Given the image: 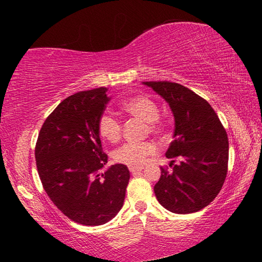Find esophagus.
<instances>
[{
	"instance_id": "1",
	"label": "esophagus",
	"mask_w": 262,
	"mask_h": 262,
	"mask_svg": "<svg viewBox=\"0 0 262 262\" xmlns=\"http://www.w3.org/2000/svg\"><path fill=\"white\" fill-rule=\"evenodd\" d=\"M143 168H144L143 166H129V171L132 172V173H136V172L142 171Z\"/></svg>"
}]
</instances>
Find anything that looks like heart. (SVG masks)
<instances>
[{
	"instance_id": "obj_1",
	"label": "heart",
	"mask_w": 262,
	"mask_h": 262,
	"mask_svg": "<svg viewBox=\"0 0 262 262\" xmlns=\"http://www.w3.org/2000/svg\"><path fill=\"white\" fill-rule=\"evenodd\" d=\"M126 113L148 122L151 133H161L163 125L158 120L159 107L156 101L147 96H135L122 103ZM99 134L110 142H117L121 137V122L111 113H103L98 121ZM156 151L152 142H128L114 151V161L129 166H139L145 162L149 155Z\"/></svg>"
}]
</instances>
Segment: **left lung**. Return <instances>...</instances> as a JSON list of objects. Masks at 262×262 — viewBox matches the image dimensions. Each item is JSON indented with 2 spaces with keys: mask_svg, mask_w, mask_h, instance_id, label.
Here are the masks:
<instances>
[{
  "mask_svg": "<svg viewBox=\"0 0 262 262\" xmlns=\"http://www.w3.org/2000/svg\"><path fill=\"white\" fill-rule=\"evenodd\" d=\"M166 101L174 118V140L154 190L158 202L174 214H192L214 200L228 172L229 141L210 104L178 83L143 82ZM179 159V164H174Z\"/></svg>",
  "mask_w": 262,
  "mask_h": 262,
  "instance_id": "1",
  "label": "left lung"
}]
</instances>
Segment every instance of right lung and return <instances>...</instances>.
Here are the masks:
<instances>
[{"label": "right lung", "mask_w": 262, "mask_h": 262, "mask_svg": "<svg viewBox=\"0 0 262 262\" xmlns=\"http://www.w3.org/2000/svg\"><path fill=\"white\" fill-rule=\"evenodd\" d=\"M107 89L81 91L62 100L48 115L35 144L43 189L63 214L83 225H101L123 206L129 170L107 163L98 121L110 101Z\"/></svg>", "instance_id": "obj_1"}]
</instances>
